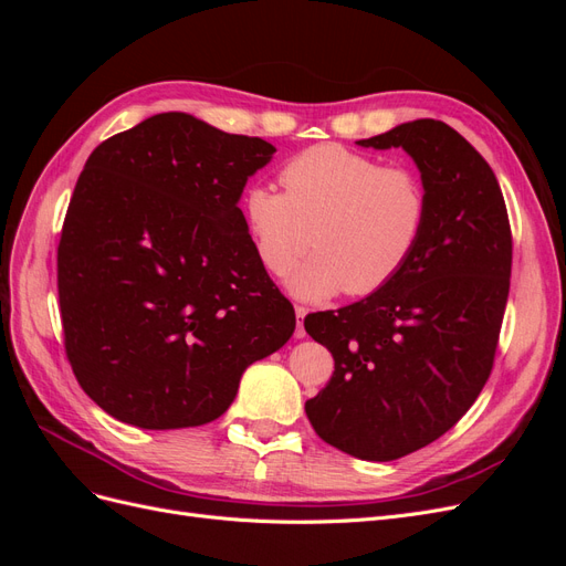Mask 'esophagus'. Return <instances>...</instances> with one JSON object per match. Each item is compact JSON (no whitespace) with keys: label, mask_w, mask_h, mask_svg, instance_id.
I'll return each instance as SVG.
<instances>
[{"label":"esophagus","mask_w":566,"mask_h":566,"mask_svg":"<svg viewBox=\"0 0 566 566\" xmlns=\"http://www.w3.org/2000/svg\"><path fill=\"white\" fill-rule=\"evenodd\" d=\"M295 314H297V328H295V337H297V339H302V337L306 335V331H304V316L310 314V310H306V306H302V304H295Z\"/></svg>","instance_id":"1"}]
</instances>
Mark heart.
I'll list each match as a JSON object with an SVG mask.
<instances>
[{
    "label": "heart",
    "instance_id": "1",
    "mask_svg": "<svg viewBox=\"0 0 566 566\" xmlns=\"http://www.w3.org/2000/svg\"><path fill=\"white\" fill-rule=\"evenodd\" d=\"M283 191L252 186L243 217L273 276L316 252L290 279L302 297L380 293L413 260L430 219V191L418 169L382 165L342 144H316L283 163Z\"/></svg>",
    "mask_w": 566,
    "mask_h": 566
}]
</instances>
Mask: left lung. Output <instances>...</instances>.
I'll list each match as a JSON object with an SVG mask.
<instances>
[{"label":"left lung","mask_w":566,"mask_h":566,"mask_svg":"<svg viewBox=\"0 0 566 566\" xmlns=\"http://www.w3.org/2000/svg\"><path fill=\"white\" fill-rule=\"evenodd\" d=\"M358 144L416 160L430 219L413 260L380 293L304 318L335 361L304 410L325 443L385 462L447 434L484 389L510 293L512 231L493 169L441 119Z\"/></svg>","instance_id":"8db88e82"}]
</instances>
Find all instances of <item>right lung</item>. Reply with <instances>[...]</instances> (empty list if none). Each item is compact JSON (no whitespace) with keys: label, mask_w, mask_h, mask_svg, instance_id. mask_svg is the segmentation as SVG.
I'll return each mask as SVG.
<instances>
[{"label":"right lung","mask_w":566,"mask_h":566,"mask_svg":"<svg viewBox=\"0 0 566 566\" xmlns=\"http://www.w3.org/2000/svg\"><path fill=\"white\" fill-rule=\"evenodd\" d=\"M273 150L186 113L94 148L56 266L65 356L108 416L144 430L212 422L243 370L293 335V304L238 208Z\"/></svg>","instance_id":"add662e5"}]
</instances>
